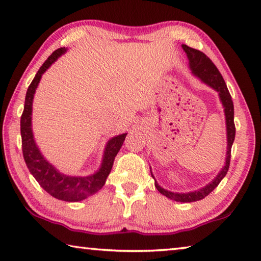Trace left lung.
<instances>
[{
    "mask_svg": "<svg viewBox=\"0 0 261 261\" xmlns=\"http://www.w3.org/2000/svg\"><path fill=\"white\" fill-rule=\"evenodd\" d=\"M181 47L182 49L185 50L187 58H189V67L192 71V74L201 80L204 84H207L208 87L214 89V90L219 93L222 106H223L224 109L225 127H227V143L228 144H227V156H225V164L223 168L221 169L220 172L217 173V176L213 179L211 182L207 184L206 186L198 191L187 192V193H177V192H171L163 189V187H161L159 185V182L156 181V179L151 172V168H150V172H151L152 178L155 179V187L161 194H163L166 196V198L174 200V201H178V202H194L206 198L211 192H213L216 189L217 185H219L222 179H223L225 177V174H227L229 170V165H230V159H231L230 156H231V147L234 140V134H236V128H234V123H233V102L227 88V84H225L219 69H217L216 66L212 62V60L209 59L204 53L200 52L198 49L191 48V47H189L187 45H181Z\"/></svg>",
    "mask_w": 261,
    "mask_h": 261,
    "instance_id": "8db88e82",
    "label": "left lung"
}]
</instances>
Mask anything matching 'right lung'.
I'll use <instances>...</instances> for the list:
<instances>
[{
    "label": "right lung",
    "instance_id": "1",
    "mask_svg": "<svg viewBox=\"0 0 261 261\" xmlns=\"http://www.w3.org/2000/svg\"><path fill=\"white\" fill-rule=\"evenodd\" d=\"M66 47H61L49 55L44 65L38 70L33 81L28 89L25 96L24 111L20 118V135H22V149L24 161L30 172L34 179L39 182V185L47 193L54 196L55 199L68 202H77L89 198L97 193L105 185L106 178L109 177L111 169L117 153L120 150L127 133L114 136L106 143L104 155H102L101 164L95 173L89 176H68L61 173L47 161L41 151L38 148L34 141L32 132V104L33 97L36 93L41 76L48 68L66 53Z\"/></svg>",
    "mask_w": 261,
    "mask_h": 261
}]
</instances>
